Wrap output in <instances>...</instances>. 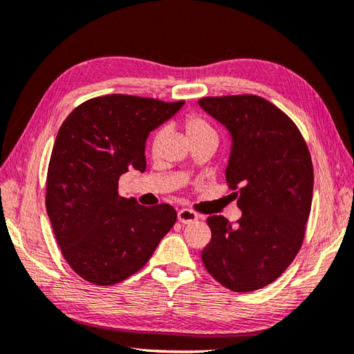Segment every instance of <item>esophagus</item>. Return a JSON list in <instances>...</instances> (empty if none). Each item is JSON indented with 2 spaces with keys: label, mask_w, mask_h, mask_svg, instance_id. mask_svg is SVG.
Returning a JSON list of instances; mask_svg holds the SVG:
<instances>
[{
  "label": "esophagus",
  "mask_w": 354,
  "mask_h": 354,
  "mask_svg": "<svg viewBox=\"0 0 354 354\" xmlns=\"http://www.w3.org/2000/svg\"><path fill=\"white\" fill-rule=\"evenodd\" d=\"M178 221L181 224H190V223H195L198 221V214L190 210V209H181L178 212Z\"/></svg>",
  "instance_id": "34e87169"
}]
</instances>
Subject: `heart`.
<instances>
[{
	"label": "heart",
	"instance_id": "b5f03b06",
	"mask_svg": "<svg viewBox=\"0 0 354 354\" xmlns=\"http://www.w3.org/2000/svg\"><path fill=\"white\" fill-rule=\"evenodd\" d=\"M184 129H185L187 136H189L190 142L201 140V138L216 136V135H214V130L210 127V124L198 115H187L184 118ZM162 136H164V131L158 130L156 133L153 135V138H151L150 149H151V151H153V153H158L159 147H161Z\"/></svg>",
	"mask_w": 354,
	"mask_h": 354
}]
</instances>
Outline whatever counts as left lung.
<instances>
[{"mask_svg":"<svg viewBox=\"0 0 354 354\" xmlns=\"http://www.w3.org/2000/svg\"><path fill=\"white\" fill-rule=\"evenodd\" d=\"M199 106L230 131L225 179L242 216H209L204 267L232 292H253L286 272L302 245L313 199V164L299 129L256 95L207 96Z\"/></svg>","mask_w":354,"mask_h":354,"instance_id":"left-lung-1","label":"left lung"}]
</instances>
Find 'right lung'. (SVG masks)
<instances>
[{
	"instance_id": "obj_1",
	"label": "right lung",
	"mask_w": 354,
	"mask_h": 354,
	"mask_svg": "<svg viewBox=\"0 0 354 354\" xmlns=\"http://www.w3.org/2000/svg\"><path fill=\"white\" fill-rule=\"evenodd\" d=\"M184 101L131 95L92 98L66 118L47 170L46 209L61 253L82 279L113 286L141 270L176 223L169 204L122 198L118 181L145 170V141Z\"/></svg>"
}]
</instances>
